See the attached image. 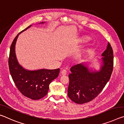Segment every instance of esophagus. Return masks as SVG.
<instances>
[{
	"label": "esophagus",
	"mask_w": 124,
	"mask_h": 124,
	"mask_svg": "<svg viewBox=\"0 0 124 124\" xmlns=\"http://www.w3.org/2000/svg\"><path fill=\"white\" fill-rule=\"evenodd\" d=\"M67 72L66 70H63L61 71V74L62 75H66L67 74Z\"/></svg>",
	"instance_id": "1"
}]
</instances>
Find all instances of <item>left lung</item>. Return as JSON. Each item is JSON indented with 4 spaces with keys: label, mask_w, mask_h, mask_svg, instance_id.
I'll return each mask as SVG.
<instances>
[{
    "label": "left lung",
    "mask_w": 124,
    "mask_h": 124,
    "mask_svg": "<svg viewBox=\"0 0 124 124\" xmlns=\"http://www.w3.org/2000/svg\"><path fill=\"white\" fill-rule=\"evenodd\" d=\"M102 64L98 71L90 70L83 63L71 67L68 96L77 104L89 102L96 97L109 80L113 69V51L109 43L102 54Z\"/></svg>",
    "instance_id": "8db88e82"
}]
</instances>
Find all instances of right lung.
<instances>
[{
	"instance_id": "add662e5",
	"label": "right lung",
	"mask_w": 124,
	"mask_h": 124,
	"mask_svg": "<svg viewBox=\"0 0 124 124\" xmlns=\"http://www.w3.org/2000/svg\"><path fill=\"white\" fill-rule=\"evenodd\" d=\"M42 22L40 23H44ZM32 26H28L17 35L10 47L9 67L10 74L18 90L23 95L32 100L41 99L47 95L49 85L57 78L60 69L29 70L24 69L18 63L15 53V45L18 35Z\"/></svg>"
}]
</instances>
